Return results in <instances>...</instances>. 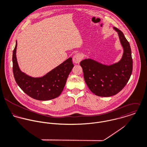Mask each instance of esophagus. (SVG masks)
Wrapping results in <instances>:
<instances>
[{"label":"esophagus","mask_w":147,"mask_h":147,"mask_svg":"<svg viewBox=\"0 0 147 147\" xmlns=\"http://www.w3.org/2000/svg\"><path fill=\"white\" fill-rule=\"evenodd\" d=\"M82 59V55L80 53H77V54L74 55L73 58L74 62L76 63H79Z\"/></svg>","instance_id":"esophagus-1"}]
</instances>
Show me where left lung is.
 Here are the masks:
<instances>
[{
  "label": "left lung",
  "mask_w": 147,
  "mask_h": 147,
  "mask_svg": "<svg viewBox=\"0 0 147 147\" xmlns=\"http://www.w3.org/2000/svg\"><path fill=\"white\" fill-rule=\"evenodd\" d=\"M120 42L124 49L121 59L110 66L102 65L91 59L80 62L84 77L89 89L95 95L110 97L120 92L128 83L133 69V60L129 42L123 32L116 27Z\"/></svg>",
  "instance_id": "left-lung-1"
}]
</instances>
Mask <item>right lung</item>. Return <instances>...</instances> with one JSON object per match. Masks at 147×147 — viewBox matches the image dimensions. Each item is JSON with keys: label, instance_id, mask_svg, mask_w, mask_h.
<instances>
[{"label": "right lung", "instance_id": "obj_1", "mask_svg": "<svg viewBox=\"0 0 147 147\" xmlns=\"http://www.w3.org/2000/svg\"><path fill=\"white\" fill-rule=\"evenodd\" d=\"M16 42L12 54V70L18 85L26 94L37 100L46 101L58 97L74 67L72 58H68L42 77L32 78L20 70L16 57Z\"/></svg>", "mask_w": 147, "mask_h": 147}]
</instances>
